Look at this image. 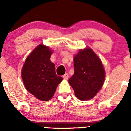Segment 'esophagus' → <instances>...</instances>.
I'll return each instance as SVG.
<instances>
[{
  "label": "esophagus",
  "mask_w": 131,
  "mask_h": 131,
  "mask_svg": "<svg viewBox=\"0 0 131 131\" xmlns=\"http://www.w3.org/2000/svg\"><path fill=\"white\" fill-rule=\"evenodd\" d=\"M68 77H69V76H68V73H65L63 76V78L64 79H65V80H67V79H68Z\"/></svg>",
  "instance_id": "34e87169"
}]
</instances>
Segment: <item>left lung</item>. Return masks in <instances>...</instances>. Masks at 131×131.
Returning <instances> with one entry per match:
<instances>
[{
  "mask_svg": "<svg viewBox=\"0 0 131 131\" xmlns=\"http://www.w3.org/2000/svg\"><path fill=\"white\" fill-rule=\"evenodd\" d=\"M73 75L68 83L82 101L93 98L103 84L105 71L101 59L89 47L80 49L74 56Z\"/></svg>",
  "mask_w": 131,
  "mask_h": 131,
  "instance_id": "8db88e82",
  "label": "left lung"
}]
</instances>
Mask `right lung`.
Wrapping results in <instances>:
<instances>
[{
  "label": "right lung",
  "mask_w": 131,
  "mask_h": 131,
  "mask_svg": "<svg viewBox=\"0 0 131 131\" xmlns=\"http://www.w3.org/2000/svg\"><path fill=\"white\" fill-rule=\"evenodd\" d=\"M52 53L49 47L39 45L26 58L21 70L26 90L43 101L53 97L58 84L63 80L61 77L56 75L55 64L50 60Z\"/></svg>",
  "instance_id": "add662e5"
}]
</instances>
